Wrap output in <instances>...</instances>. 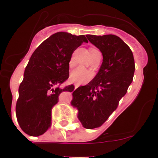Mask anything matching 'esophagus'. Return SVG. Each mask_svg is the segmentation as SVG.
<instances>
[{
    "mask_svg": "<svg viewBox=\"0 0 158 158\" xmlns=\"http://www.w3.org/2000/svg\"><path fill=\"white\" fill-rule=\"evenodd\" d=\"M74 85H75V89L78 88V87L79 86V84H74Z\"/></svg>",
    "mask_w": 158,
    "mask_h": 158,
    "instance_id": "34e87169",
    "label": "esophagus"
}]
</instances>
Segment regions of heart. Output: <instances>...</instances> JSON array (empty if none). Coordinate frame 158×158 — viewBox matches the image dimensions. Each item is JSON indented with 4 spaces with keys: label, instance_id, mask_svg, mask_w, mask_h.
<instances>
[{
    "label": "heart",
    "instance_id": "b5f03b06",
    "mask_svg": "<svg viewBox=\"0 0 158 158\" xmlns=\"http://www.w3.org/2000/svg\"><path fill=\"white\" fill-rule=\"evenodd\" d=\"M93 49H95L90 48L89 49V51L93 50ZM69 65L70 67L74 66V60H73V58L70 59ZM92 76H93V74H92V72L85 69V68L79 66V67H77L76 69H73L71 72L69 79L73 82L79 84V85H82V84H85L86 82H88L92 79Z\"/></svg>",
    "mask_w": 158,
    "mask_h": 158
}]
</instances>
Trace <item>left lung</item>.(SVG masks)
Returning <instances> with one entry per match:
<instances>
[{
  "label": "left lung",
  "instance_id": "left-lung-1",
  "mask_svg": "<svg viewBox=\"0 0 158 158\" xmlns=\"http://www.w3.org/2000/svg\"><path fill=\"white\" fill-rule=\"evenodd\" d=\"M86 36L102 52L103 62L95 77L73 92L71 104L77 108L82 126L92 129L102 126L117 109L133 80L135 66L131 50L120 37Z\"/></svg>",
  "mask_w": 158,
  "mask_h": 158
}]
</instances>
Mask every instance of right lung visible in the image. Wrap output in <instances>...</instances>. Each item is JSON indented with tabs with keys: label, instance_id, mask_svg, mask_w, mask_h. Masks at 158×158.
Masks as SVG:
<instances>
[{
	"label": "right lung",
	"instance_id": "add662e5",
	"mask_svg": "<svg viewBox=\"0 0 158 158\" xmlns=\"http://www.w3.org/2000/svg\"><path fill=\"white\" fill-rule=\"evenodd\" d=\"M84 35L58 32L42 43L30 57L19 87L16 114L22 130L30 136H40L51 126L52 109L65 91L74 85H60L69 78L72 54L82 43Z\"/></svg>",
	"mask_w": 158,
	"mask_h": 158
}]
</instances>
